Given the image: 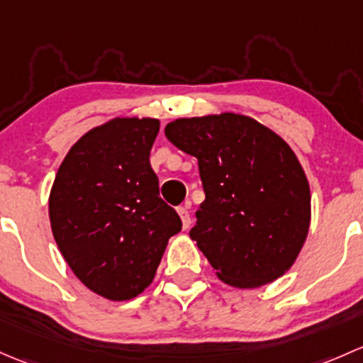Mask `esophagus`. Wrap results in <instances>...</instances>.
<instances>
[{"label": "esophagus", "mask_w": 363, "mask_h": 363, "mask_svg": "<svg viewBox=\"0 0 363 363\" xmlns=\"http://www.w3.org/2000/svg\"><path fill=\"white\" fill-rule=\"evenodd\" d=\"M177 211H178V215H180L183 230H186L190 227V215H189V211H186L185 206H180V208L177 209Z\"/></svg>", "instance_id": "esophagus-1"}]
</instances>
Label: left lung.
Returning a JSON list of instances; mask_svg holds the SVG:
<instances>
[{
    "label": "left lung",
    "instance_id": "8db88e82",
    "mask_svg": "<svg viewBox=\"0 0 363 363\" xmlns=\"http://www.w3.org/2000/svg\"><path fill=\"white\" fill-rule=\"evenodd\" d=\"M164 133L199 160L206 201L190 238L215 274L241 290L281 278L311 223L309 182L290 145L233 111L177 118Z\"/></svg>",
    "mask_w": 363,
    "mask_h": 363
}]
</instances>
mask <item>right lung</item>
<instances>
[{"label": "right lung", "instance_id": "1", "mask_svg": "<svg viewBox=\"0 0 363 363\" xmlns=\"http://www.w3.org/2000/svg\"><path fill=\"white\" fill-rule=\"evenodd\" d=\"M160 122L115 117L84 134L59 166L48 196L52 234L91 292L129 301L154 281L182 220L159 197L150 150Z\"/></svg>", "mask_w": 363, "mask_h": 363}]
</instances>
